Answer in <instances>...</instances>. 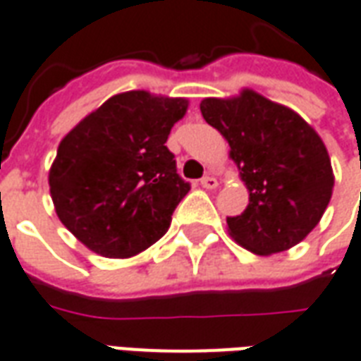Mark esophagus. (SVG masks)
<instances>
[{"label": "esophagus", "instance_id": "1", "mask_svg": "<svg viewBox=\"0 0 361 361\" xmlns=\"http://www.w3.org/2000/svg\"><path fill=\"white\" fill-rule=\"evenodd\" d=\"M200 185L204 186V188H208V190H214V188L219 186V183H217L216 176H204V178L200 180Z\"/></svg>", "mask_w": 361, "mask_h": 361}]
</instances>
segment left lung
I'll return each instance as SVG.
<instances>
[{"label": "left lung", "instance_id": "left-lung-1", "mask_svg": "<svg viewBox=\"0 0 361 361\" xmlns=\"http://www.w3.org/2000/svg\"><path fill=\"white\" fill-rule=\"evenodd\" d=\"M204 120L224 135L249 190L227 233L255 255L295 247L321 221L334 188L331 157L315 128L286 104L245 87L233 97H206Z\"/></svg>", "mask_w": 361, "mask_h": 361}]
</instances>
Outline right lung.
<instances>
[{
  "label": "right lung",
  "mask_w": 361,
  "mask_h": 361,
  "mask_svg": "<svg viewBox=\"0 0 361 361\" xmlns=\"http://www.w3.org/2000/svg\"><path fill=\"white\" fill-rule=\"evenodd\" d=\"M186 111L185 97L124 91L63 135L48 173L50 196L87 249L130 258L167 233L190 190L165 145Z\"/></svg>",
  "instance_id": "right-lung-1"
}]
</instances>
